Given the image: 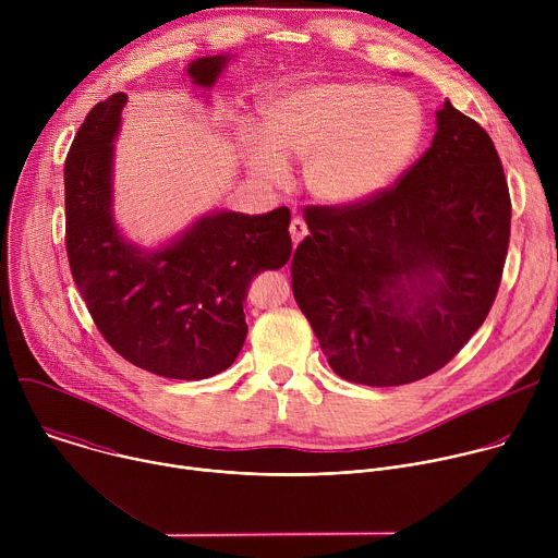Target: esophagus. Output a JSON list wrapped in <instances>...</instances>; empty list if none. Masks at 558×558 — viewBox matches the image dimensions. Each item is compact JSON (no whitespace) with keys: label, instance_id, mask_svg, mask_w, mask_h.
Wrapping results in <instances>:
<instances>
[{"label":"esophagus","instance_id":"34e87169","mask_svg":"<svg viewBox=\"0 0 558 558\" xmlns=\"http://www.w3.org/2000/svg\"><path fill=\"white\" fill-rule=\"evenodd\" d=\"M289 231H291V241H293V247L302 241V238L306 235V225L302 218H293L291 225H289Z\"/></svg>","mask_w":558,"mask_h":558}]
</instances>
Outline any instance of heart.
<instances>
[{
	"label": "heart",
	"instance_id": "obj_1",
	"mask_svg": "<svg viewBox=\"0 0 558 558\" xmlns=\"http://www.w3.org/2000/svg\"><path fill=\"white\" fill-rule=\"evenodd\" d=\"M263 136L241 132L254 174L284 183V158L304 161V183L325 205L349 207L384 192L415 156L424 119L402 90L360 82H323L269 97Z\"/></svg>",
	"mask_w": 558,
	"mask_h": 558
}]
</instances>
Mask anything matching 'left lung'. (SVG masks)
I'll return each mask as SVG.
<instances>
[{
	"label": "left lung",
	"instance_id": "1",
	"mask_svg": "<svg viewBox=\"0 0 558 558\" xmlns=\"http://www.w3.org/2000/svg\"><path fill=\"white\" fill-rule=\"evenodd\" d=\"M510 209L493 138L450 101L392 187L349 207H306L291 287L329 366L364 386L446 366L497 298Z\"/></svg>",
	"mask_w": 558,
	"mask_h": 558
}]
</instances>
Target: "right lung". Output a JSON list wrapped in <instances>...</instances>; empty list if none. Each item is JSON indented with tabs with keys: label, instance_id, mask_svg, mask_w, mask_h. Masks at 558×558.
Instances as JSON below:
<instances>
[{
	"label": "right lung",
	"instance_id": "obj_1",
	"mask_svg": "<svg viewBox=\"0 0 558 558\" xmlns=\"http://www.w3.org/2000/svg\"><path fill=\"white\" fill-rule=\"evenodd\" d=\"M227 54L187 65L211 88ZM125 93L99 101L65 156V252L74 284L108 344L170 379H205L233 364L247 338L252 280L291 258V214L214 211L161 250L128 243L112 216V158Z\"/></svg>",
	"mask_w": 558,
	"mask_h": 558
}]
</instances>
